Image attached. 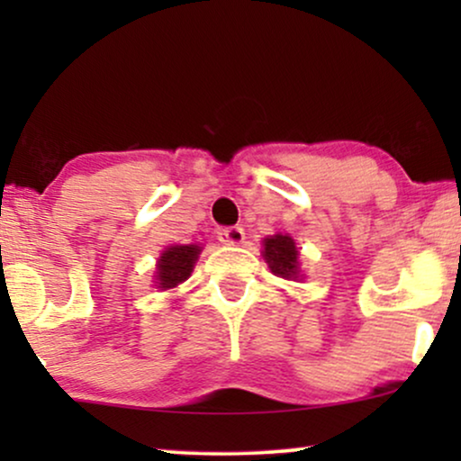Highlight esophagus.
Returning <instances> with one entry per match:
<instances>
[{
    "mask_svg": "<svg viewBox=\"0 0 461 461\" xmlns=\"http://www.w3.org/2000/svg\"><path fill=\"white\" fill-rule=\"evenodd\" d=\"M219 240L227 244V247H234V244H240L244 240L242 227H223L219 230Z\"/></svg>",
    "mask_w": 461,
    "mask_h": 461,
    "instance_id": "34e87169",
    "label": "esophagus"
}]
</instances>
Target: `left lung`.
<instances>
[{
	"instance_id": "1",
	"label": "left lung",
	"mask_w": 461,
	"mask_h": 461,
	"mask_svg": "<svg viewBox=\"0 0 461 461\" xmlns=\"http://www.w3.org/2000/svg\"><path fill=\"white\" fill-rule=\"evenodd\" d=\"M263 257H266L269 269L280 278H297L299 261L297 249H294L293 238L288 236H272L263 240Z\"/></svg>"
}]
</instances>
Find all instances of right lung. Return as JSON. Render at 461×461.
Returning a JSON list of instances; mask_svg holds the SVG:
<instances>
[{"instance_id": "1", "label": "right lung", "mask_w": 461, "mask_h": 461, "mask_svg": "<svg viewBox=\"0 0 461 461\" xmlns=\"http://www.w3.org/2000/svg\"><path fill=\"white\" fill-rule=\"evenodd\" d=\"M200 255V247L189 244V247H170L162 253L158 261V285L159 288H175L183 280L189 278L194 263Z\"/></svg>"}]
</instances>
